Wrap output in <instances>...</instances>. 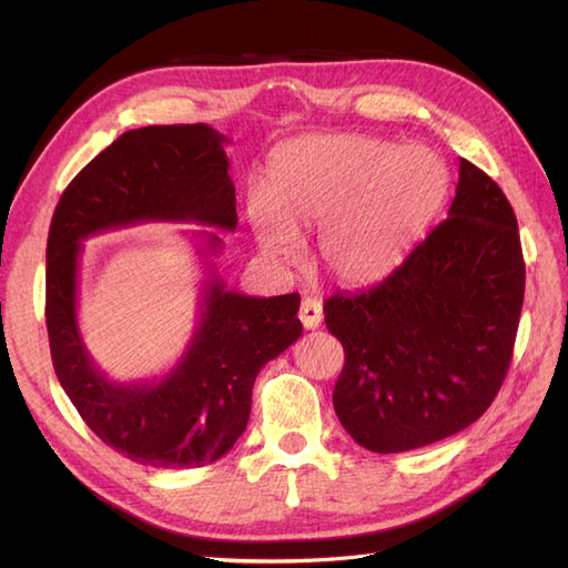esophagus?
<instances>
[{"label": "esophagus", "mask_w": 568, "mask_h": 568, "mask_svg": "<svg viewBox=\"0 0 568 568\" xmlns=\"http://www.w3.org/2000/svg\"><path fill=\"white\" fill-rule=\"evenodd\" d=\"M322 303L315 297H305L303 305H300V322H303L305 329H317L322 324Z\"/></svg>", "instance_id": "34e87169"}]
</instances>
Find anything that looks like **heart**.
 I'll list each match as a JSON object with an SVG mask.
<instances>
[{
    "mask_svg": "<svg viewBox=\"0 0 568 568\" xmlns=\"http://www.w3.org/2000/svg\"><path fill=\"white\" fill-rule=\"evenodd\" d=\"M449 187L439 153L364 136H303L275 153L246 220L263 258L291 263L317 224L315 261L336 283L366 285L403 263Z\"/></svg>",
    "mask_w": 568,
    "mask_h": 568,
    "instance_id": "obj_1",
    "label": "heart"
}]
</instances>
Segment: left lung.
<instances>
[{
	"instance_id": "8db88e82",
	"label": "left lung",
	"mask_w": 568,
	"mask_h": 568,
	"mask_svg": "<svg viewBox=\"0 0 568 568\" xmlns=\"http://www.w3.org/2000/svg\"><path fill=\"white\" fill-rule=\"evenodd\" d=\"M523 300L515 212L462 159L446 220L385 281L324 303L346 356L332 397L344 429L397 454L474 425L508 373Z\"/></svg>"
}]
</instances>
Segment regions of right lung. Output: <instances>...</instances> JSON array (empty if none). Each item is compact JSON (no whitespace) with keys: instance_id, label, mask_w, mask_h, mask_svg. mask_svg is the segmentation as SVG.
Segmentation results:
<instances>
[{"instance_id":"right-lung-1","label":"right lung","mask_w":568,"mask_h":568,"mask_svg":"<svg viewBox=\"0 0 568 568\" xmlns=\"http://www.w3.org/2000/svg\"><path fill=\"white\" fill-rule=\"evenodd\" d=\"M222 136L207 124L126 131L65 187L45 248V327L55 376L98 437L153 468L222 458L244 434L258 371L303 334L300 295L248 297L210 265L200 322L185 354L159 381L119 383L94 364L78 327L82 241L143 222H195L234 232L236 195ZM200 253L222 239L204 232Z\"/></svg>"}]
</instances>
